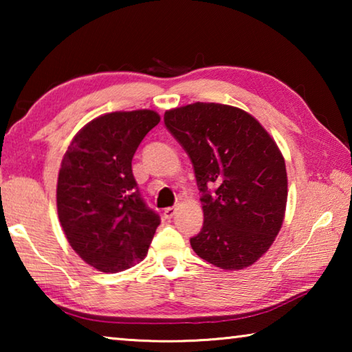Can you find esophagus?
Wrapping results in <instances>:
<instances>
[{"label": "esophagus", "instance_id": "34e87169", "mask_svg": "<svg viewBox=\"0 0 352 352\" xmlns=\"http://www.w3.org/2000/svg\"><path fill=\"white\" fill-rule=\"evenodd\" d=\"M177 214V208L172 206V208H166L164 210V217L166 219H172Z\"/></svg>", "mask_w": 352, "mask_h": 352}]
</instances>
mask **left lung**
<instances>
[{"label": "left lung", "mask_w": 352, "mask_h": 352, "mask_svg": "<svg viewBox=\"0 0 352 352\" xmlns=\"http://www.w3.org/2000/svg\"><path fill=\"white\" fill-rule=\"evenodd\" d=\"M164 124L189 155L201 192L204 228L190 247L223 270L254 264L281 230L287 204L275 140L250 113L223 104L177 107Z\"/></svg>", "instance_id": "1"}]
</instances>
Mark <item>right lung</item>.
<instances>
[{"label":"right lung","mask_w":352,"mask_h":352,"mask_svg":"<svg viewBox=\"0 0 352 352\" xmlns=\"http://www.w3.org/2000/svg\"><path fill=\"white\" fill-rule=\"evenodd\" d=\"M160 122L153 110L113 111L85 124L65 152L57 178V212L69 245L104 273L146 258L160 216L136 186L132 158Z\"/></svg>","instance_id":"right-lung-1"}]
</instances>
